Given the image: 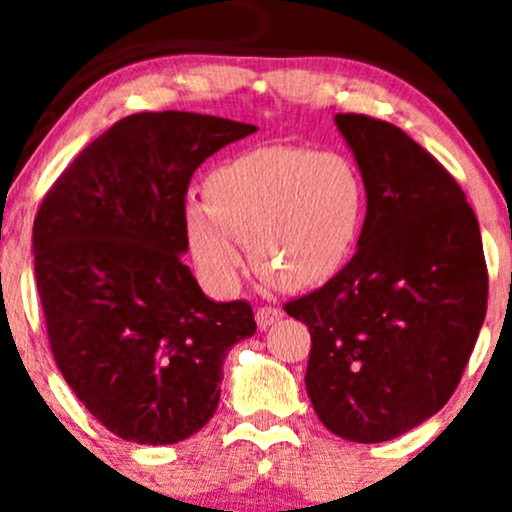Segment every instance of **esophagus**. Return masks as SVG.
I'll list each match as a JSON object with an SVG mask.
<instances>
[{"mask_svg": "<svg viewBox=\"0 0 512 512\" xmlns=\"http://www.w3.org/2000/svg\"><path fill=\"white\" fill-rule=\"evenodd\" d=\"M281 310L274 308V305H262V308H257L255 313V320L257 325H260V330H267V327H272L276 320H281Z\"/></svg>", "mask_w": 512, "mask_h": 512, "instance_id": "obj_1", "label": "esophagus"}]
</instances>
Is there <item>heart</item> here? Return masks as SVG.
Here are the masks:
<instances>
[{
  "instance_id": "b5f03b06",
  "label": "heart",
  "mask_w": 512,
  "mask_h": 512,
  "mask_svg": "<svg viewBox=\"0 0 512 512\" xmlns=\"http://www.w3.org/2000/svg\"><path fill=\"white\" fill-rule=\"evenodd\" d=\"M366 182L351 158L301 146H264L204 180V204L185 214L192 257L211 284L233 289L238 243L264 279L308 289L342 269L366 216Z\"/></svg>"
}]
</instances>
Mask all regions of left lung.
Instances as JSON below:
<instances>
[{"instance_id": "obj_1", "label": "left lung", "mask_w": 512, "mask_h": 512, "mask_svg": "<svg viewBox=\"0 0 512 512\" xmlns=\"http://www.w3.org/2000/svg\"><path fill=\"white\" fill-rule=\"evenodd\" d=\"M368 209L358 250L284 310L310 332L305 390L334 436L383 443L460 385L486 317L489 272L462 187L402 129L342 113Z\"/></svg>"}]
</instances>
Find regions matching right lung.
<instances>
[{
	"instance_id": "right-lung-1",
	"label": "right lung",
	"mask_w": 512,
	"mask_h": 512,
	"mask_svg": "<svg viewBox=\"0 0 512 512\" xmlns=\"http://www.w3.org/2000/svg\"><path fill=\"white\" fill-rule=\"evenodd\" d=\"M252 132L180 110L122 117L38 207L35 284L52 356L115 436L170 445L197 433L219 407L228 349L257 330L248 301H209L182 262L192 175Z\"/></svg>"
}]
</instances>
